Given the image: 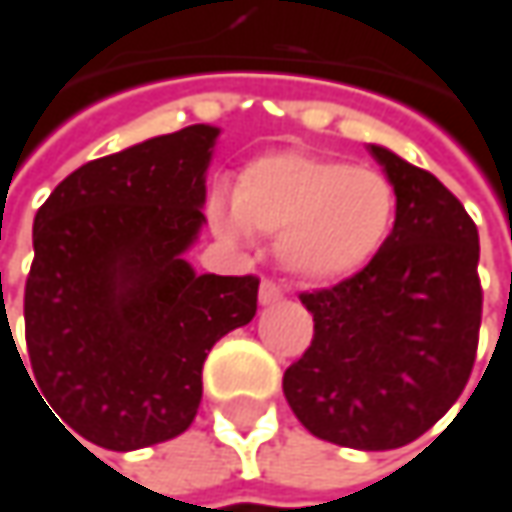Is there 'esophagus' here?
Wrapping results in <instances>:
<instances>
[{
    "label": "esophagus",
    "instance_id": "34e87169",
    "mask_svg": "<svg viewBox=\"0 0 512 512\" xmlns=\"http://www.w3.org/2000/svg\"><path fill=\"white\" fill-rule=\"evenodd\" d=\"M284 298V292H281V286L275 284V281H263L260 284V304L263 307H272V304H278Z\"/></svg>",
    "mask_w": 512,
    "mask_h": 512
}]
</instances>
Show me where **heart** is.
<instances>
[{"label":"heart","mask_w":512,"mask_h":512,"mask_svg":"<svg viewBox=\"0 0 512 512\" xmlns=\"http://www.w3.org/2000/svg\"><path fill=\"white\" fill-rule=\"evenodd\" d=\"M231 205L211 199V223L226 237L246 228L278 234L286 272L310 284L356 275L391 237L394 185L374 167H353L316 153H272L237 176Z\"/></svg>","instance_id":"b5f03b06"}]
</instances>
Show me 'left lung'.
I'll return each instance as SVG.
<instances>
[{
	"label": "left lung",
	"mask_w": 512,
	"mask_h": 512,
	"mask_svg": "<svg viewBox=\"0 0 512 512\" xmlns=\"http://www.w3.org/2000/svg\"><path fill=\"white\" fill-rule=\"evenodd\" d=\"M397 194L382 252L356 275L301 292L313 342L284 374L310 435L382 452L429 432L469 382L478 327V228L437 176L371 144Z\"/></svg>",
	"instance_id": "8db88e82"
}]
</instances>
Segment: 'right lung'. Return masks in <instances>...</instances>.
Wrapping results in <instances>:
<instances>
[{"label": "right lung", "mask_w": 512, "mask_h": 512, "mask_svg": "<svg viewBox=\"0 0 512 512\" xmlns=\"http://www.w3.org/2000/svg\"><path fill=\"white\" fill-rule=\"evenodd\" d=\"M217 136L194 124L95 159L34 217L22 371L60 426L101 449L182 435L208 350L257 313L255 275H196L185 260Z\"/></svg>", "instance_id": "obj_1"}]
</instances>
